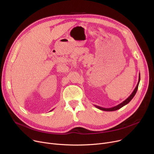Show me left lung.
<instances>
[{
	"instance_id": "left-lung-1",
	"label": "left lung",
	"mask_w": 154,
	"mask_h": 154,
	"mask_svg": "<svg viewBox=\"0 0 154 154\" xmlns=\"http://www.w3.org/2000/svg\"><path fill=\"white\" fill-rule=\"evenodd\" d=\"M140 73H139V81H138V83H137L135 89L134 90L133 92L131 94V95L125 99L124 101H123L122 103H119V105H117V106H114V107H110V108H103V107H100V106H94L95 107H97V109L101 110H103V111H108V112H110V111H115V110H117L120 108H122V107H124V106H125V105H127L128 103L130 102V101L133 99L134 97L135 96L137 91V89H138V87H139V82H140Z\"/></svg>"
}]
</instances>
